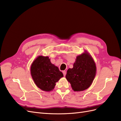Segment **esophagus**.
I'll list each match as a JSON object with an SVG mask.
<instances>
[{"label": "esophagus", "instance_id": "obj_1", "mask_svg": "<svg viewBox=\"0 0 121 121\" xmlns=\"http://www.w3.org/2000/svg\"><path fill=\"white\" fill-rule=\"evenodd\" d=\"M63 74H64V76H65V75H66V72H65V71H63Z\"/></svg>", "mask_w": 121, "mask_h": 121}]
</instances>
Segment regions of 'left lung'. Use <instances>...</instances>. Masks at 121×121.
Instances as JSON below:
<instances>
[{"label":"left lung","mask_w":121,"mask_h":121,"mask_svg":"<svg viewBox=\"0 0 121 121\" xmlns=\"http://www.w3.org/2000/svg\"><path fill=\"white\" fill-rule=\"evenodd\" d=\"M96 67L92 57L87 52L77 56L72 69H69L65 76L73 90L81 91L89 88L96 75Z\"/></svg>","instance_id":"1"}]
</instances>
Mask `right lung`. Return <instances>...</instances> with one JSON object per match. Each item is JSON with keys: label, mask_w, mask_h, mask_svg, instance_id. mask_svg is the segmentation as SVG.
<instances>
[{"label": "right lung", "mask_w": 121, "mask_h": 121, "mask_svg": "<svg viewBox=\"0 0 121 121\" xmlns=\"http://www.w3.org/2000/svg\"><path fill=\"white\" fill-rule=\"evenodd\" d=\"M31 74L37 86L45 91L52 90L56 83L64 76L58 67L52 64L48 56H40L33 62Z\"/></svg>", "instance_id": "1"}]
</instances>
